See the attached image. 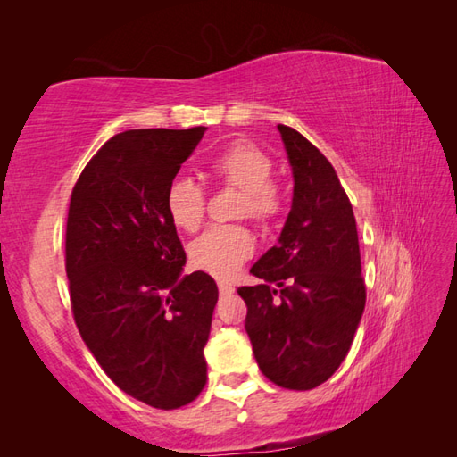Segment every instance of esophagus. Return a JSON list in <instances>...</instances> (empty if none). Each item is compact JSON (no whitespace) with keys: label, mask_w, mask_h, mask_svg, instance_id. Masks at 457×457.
<instances>
[{"label":"esophagus","mask_w":457,"mask_h":457,"mask_svg":"<svg viewBox=\"0 0 457 457\" xmlns=\"http://www.w3.org/2000/svg\"><path fill=\"white\" fill-rule=\"evenodd\" d=\"M219 292L222 295H228V294H235V286L227 284V282H219Z\"/></svg>","instance_id":"obj_1"}]
</instances>
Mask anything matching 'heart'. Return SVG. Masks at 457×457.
I'll use <instances>...</instances> for the list:
<instances>
[{
    "label": "heart",
    "instance_id": "1",
    "mask_svg": "<svg viewBox=\"0 0 457 457\" xmlns=\"http://www.w3.org/2000/svg\"><path fill=\"white\" fill-rule=\"evenodd\" d=\"M211 175L222 185L240 191L237 217H250L268 227L282 212L284 197L270 179L274 163L258 145L237 142L211 162ZM204 191L189 177H177L165 193V209L175 227L197 230L204 219ZM254 237L242 225H217L204 230L189 245L191 264L220 280L237 276L254 253Z\"/></svg>",
    "mask_w": 457,
    "mask_h": 457
}]
</instances>
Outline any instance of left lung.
Wrapping results in <instances>:
<instances>
[{
  "instance_id": "8db88e82",
  "label": "left lung",
  "mask_w": 457,
  "mask_h": 457,
  "mask_svg": "<svg viewBox=\"0 0 457 457\" xmlns=\"http://www.w3.org/2000/svg\"><path fill=\"white\" fill-rule=\"evenodd\" d=\"M292 165L294 197L278 245L250 268L264 284L242 286L245 329L274 385L310 390L347 357L365 310L357 222L345 189L318 147L278 124Z\"/></svg>"
}]
</instances>
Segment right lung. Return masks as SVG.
Segmentation results:
<instances>
[{"mask_svg":"<svg viewBox=\"0 0 457 457\" xmlns=\"http://www.w3.org/2000/svg\"><path fill=\"white\" fill-rule=\"evenodd\" d=\"M204 129L116 134L71 195L67 278L80 337L118 388L162 411L189 404L207 383L219 290L201 270L183 276L187 256L165 209Z\"/></svg>","mask_w":457,"mask_h":457,"instance_id":"right-lung-1","label":"right lung"}]
</instances>
